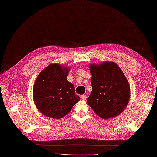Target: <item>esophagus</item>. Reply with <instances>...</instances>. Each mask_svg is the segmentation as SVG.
<instances>
[{
    "label": "esophagus",
    "instance_id": "obj_1",
    "mask_svg": "<svg viewBox=\"0 0 157 157\" xmlns=\"http://www.w3.org/2000/svg\"><path fill=\"white\" fill-rule=\"evenodd\" d=\"M86 98H87V96H86V95H82V96H81V98H82V100H86Z\"/></svg>",
    "mask_w": 157,
    "mask_h": 157
}]
</instances>
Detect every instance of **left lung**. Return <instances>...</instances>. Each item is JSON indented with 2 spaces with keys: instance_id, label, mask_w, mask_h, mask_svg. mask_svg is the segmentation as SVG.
Masks as SVG:
<instances>
[{
  "instance_id": "8db88e82",
  "label": "left lung",
  "mask_w": 157,
  "mask_h": 157,
  "mask_svg": "<svg viewBox=\"0 0 157 157\" xmlns=\"http://www.w3.org/2000/svg\"><path fill=\"white\" fill-rule=\"evenodd\" d=\"M92 90L87 102L96 115L109 119L119 115L128 105L130 87L117 65L105 62L90 66Z\"/></svg>"
}]
</instances>
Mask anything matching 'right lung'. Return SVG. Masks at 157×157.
I'll list each match as a JSON object with an SVG mask.
<instances>
[{
  "instance_id": "1",
  "label": "right lung",
  "mask_w": 157,
  "mask_h": 157,
  "mask_svg": "<svg viewBox=\"0 0 157 157\" xmlns=\"http://www.w3.org/2000/svg\"><path fill=\"white\" fill-rule=\"evenodd\" d=\"M67 67L52 64L43 69L35 82L33 96L38 109L49 117L60 119L71 111L80 97L67 79Z\"/></svg>"
}]
</instances>
